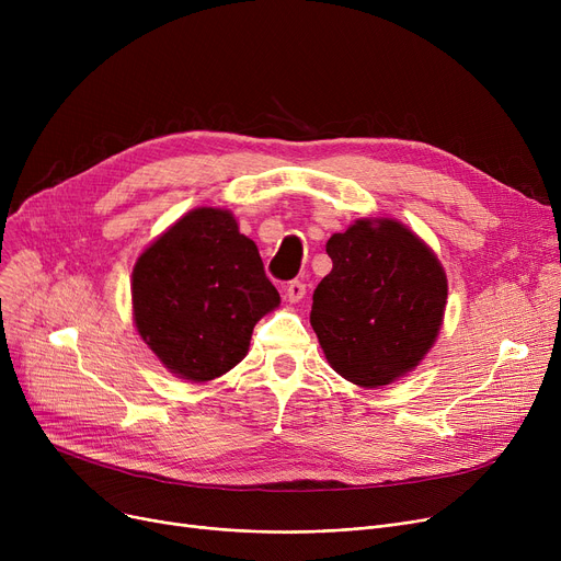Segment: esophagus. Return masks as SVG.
I'll list each match as a JSON object with an SVG mask.
<instances>
[{"mask_svg":"<svg viewBox=\"0 0 561 561\" xmlns=\"http://www.w3.org/2000/svg\"><path fill=\"white\" fill-rule=\"evenodd\" d=\"M284 293H286L288 302H298V300H302V298H305L307 284H305V282H300V279H293V282H288V284H286Z\"/></svg>","mask_w":561,"mask_h":561,"instance_id":"1","label":"esophagus"}]
</instances>
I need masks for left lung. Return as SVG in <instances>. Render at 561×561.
Returning a JSON list of instances; mask_svg holds the SVG:
<instances>
[{"mask_svg":"<svg viewBox=\"0 0 561 561\" xmlns=\"http://www.w3.org/2000/svg\"><path fill=\"white\" fill-rule=\"evenodd\" d=\"M332 273L313 290L311 328L352 385L385 387L427 355L448 279L434 252L396 220H357L328 241Z\"/></svg>","mask_w":561,"mask_h":561,"instance_id":"obj_1","label":"left lung"}]
</instances>
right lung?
<instances>
[{
    "label": "right lung",
    "instance_id": "right-lung-1",
    "mask_svg": "<svg viewBox=\"0 0 561 561\" xmlns=\"http://www.w3.org/2000/svg\"><path fill=\"white\" fill-rule=\"evenodd\" d=\"M134 320L163 366L209 381L239 364L256 322L279 305L256 245L222 209H195L134 268Z\"/></svg>",
    "mask_w": 561,
    "mask_h": 561
}]
</instances>
